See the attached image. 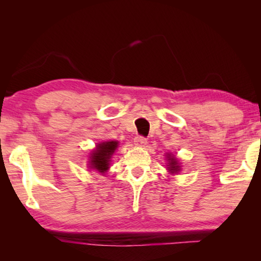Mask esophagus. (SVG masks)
Returning a JSON list of instances; mask_svg holds the SVG:
<instances>
[{
  "label": "esophagus",
  "instance_id": "34e87169",
  "mask_svg": "<svg viewBox=\"0 0 261 261\" xmlns=\"http://www.w3.org/2000/svg\"><path fill=\"white\" fill-rule=\"evenodd\" d=\"M146 143H147V139L143 136H137L135 138V144L137 145V146H145Z\"/></svg>",
  "mask_w": 261,
  "mask_h": 261
}]
</instances>
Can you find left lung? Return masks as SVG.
Segmentation results:
<instances>
[{
  "mask_svg": "<svg viewBox=\"0 0 261 261\" xmlns=\"http://www.w3.org/2000/svg\"><path fill=\"white\" fill-rule=\"evenodd\" d=\"M169 161H170V163H169V171H171V173H177V171L179 170V167H178L177 161H176V159L169 156Z\"/></svg>",
  "mask_w": 261,
  "mask_h": 261,
  "instance_id": "obj_1",
  "label": "left lung"
}]
</instances>
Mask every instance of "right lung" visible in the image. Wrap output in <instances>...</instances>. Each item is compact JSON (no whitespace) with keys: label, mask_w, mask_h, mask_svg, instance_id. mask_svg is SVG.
Masks as SVG:
<instances>
[{"label":"right lung","mask_w":261,"mask_h":261,"mask_svg":"<svg viewBox=\"0 0 261 261\" xmlns=\"http://www.w3.org/2000/svg\"><path fill=\"white\" fill-rule=\"evenodd\" d=\"M117 148V141H106L99 144L95 151L92 153L91 166L100 173H105L109 168V159Z\"/></svg>","instance_id":"obj_1"}]
</instances>
